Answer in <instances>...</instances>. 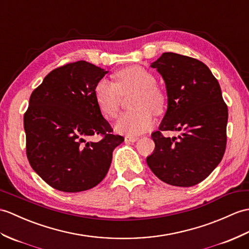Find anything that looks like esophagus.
Listing matches in <instances>:
<instances>
[{
    "label": "esophagus",
    "instance_id": "1",
    "mask_svg": "<svg viewBox=\"0 0 249 249\" xmlns=\"http://www.w3.org/2000/svg\"><path fill=\"white\" fill-rule=\"evenodd\" d=\"M138 137H134V136H126L125 137V142L126 143H130V142H136L138 141Z\"/></svg>",
    "mask_w": 249,
    "mask_h": 249
}]
</instances>
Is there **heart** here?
Wrapping results in <instances>:
<instances>
[{
	"label": "heart",
	"mask_w": 249,
	"mask_h": 249,
	"mask_svg": "<svg viewBox=\"0 0 249 249\" xmlns=\"http://www.w3.org/2000/svg\"><path fill=\"white\" fill-rule=\"evenodd\" d=\"M136 90L131 107L119 117L114 128L119 134L136 136L153 125L154 113L161 114L165 109L166 95L156 85L155 75L140 66H129L115 73V84L102 78L94 86V98L104 117L113 119L118 114L122 94Z\"/></svg>",
	"instance_id": "1"
}]
</instances>
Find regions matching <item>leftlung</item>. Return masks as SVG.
<instances>
[{"label": "left lung", "mask_w": 249, "mask_h": 249, "mask_svg": "<svg viewBox=\"0 0 249 249\" xmlns=\"http://www.w3.org/2000/svg\"><path fill=\"white\" fill-rule=\"evenodd\" d=\"M162 76L167 109L152 134L154 153L147 165L160 180L176 187L203 181L221 162L226 149L228 108L221 87L204 62L176 53H163L151 65ZM180 131L166 138L161 131Z\"/></svg>", "instance_id": "left-lung-1"}]
</instances>
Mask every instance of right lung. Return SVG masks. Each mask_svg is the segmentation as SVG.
<instances>
[{
  "label": "right lung",
  "mask_w": 249,
  "mask_h": 249,
  "mask_svg": "<svg viewBox=\"0 0 249 249\" xmlns=\"http://www.w3.org/2000/svg\"><path fill=\"white\" fill-rule=\"evenodd\" d=\"M108 71L79 60L55 69L33 91L24 113L26 156L33 170L62 192L97 186L124 138L112 134L94 98ZM98 134L97 142L89 139Z\"/></svg>",
  "instance_id": "1"
}]
</instances>
